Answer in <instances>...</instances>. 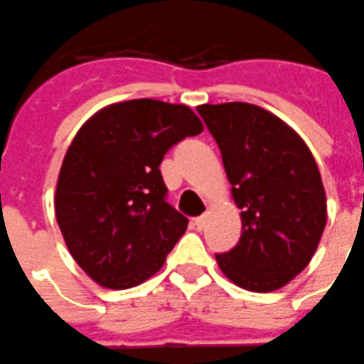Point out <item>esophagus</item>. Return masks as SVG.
<instances>
[{
  "mask_svg": "<svg viewBox=\"0 0 364 364\" xmlns=\"http://www.w3.org/2000/svg\"><path fill=\"white\" fill-rule=\"evenodd\" d=\"M194 225L198 230H203L206 227V215H199V218L194 219Z\"/></svg>",
  "mask_w": 364,
  "mask_h": 364,
  "instance_id": "obj_1",
  "label": "esophagus"
}]
</instances>
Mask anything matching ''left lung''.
<instances>
[{
  "instance_id": "8db88e82",
  "label": "left lung",
  "mask_w": 364,
  "mask_h": 364,
  "mask_svg": "<svg viewBox=\"0 0 364 364\" xmlns=\"http://www.w3.org/2000/svg\"><path fill=\"white\" fill-rule=\"evenodd\" d=\"M198 112L221 150L243 225L239 243L215 261L237 287L274 292L304 270L325 230L316 159L292 127L257 105H201Z\"/></svg>"
}]
</instances>
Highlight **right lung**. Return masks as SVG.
Listing matches in <instances>:
<instances>
[{
	"label": "right lung",
	"mask_w": 364,
	"mask_h": 364,
	"mask_svg": "<svg viewBox=\"0 0 364 364\" xmlns=\"http://www.w3.org/2000/svg\"><path fill=\"white\" fill-rule=\"evenodd\" d=\"M203 132L186 105L121 101L97 110L72 139L55 185V219L90 279L125 290L152 277L188 219L166 203L159 165L172 145Z\"/></svg>",
	"instance_id": "add662e5"
}]
</instances>
